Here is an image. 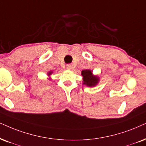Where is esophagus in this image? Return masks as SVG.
Instances as JSON below:
<instances>
[{
    "label": "esophagus",
    "mask_w": 146,
    "mask_h": 146,
    "mask_svg": "<svg viewBox=\"0 0 146 146\" xmlns=\"http://www.w3.org/2000/svg\"><path fill=\"white\" fill-rule=\"evenodd\" d=\"M71 67H72V65L71 64H67V65H66V68H67V69H71Z\"/></svg>",
    "instance_id": "obj_1"
}]
</instances>
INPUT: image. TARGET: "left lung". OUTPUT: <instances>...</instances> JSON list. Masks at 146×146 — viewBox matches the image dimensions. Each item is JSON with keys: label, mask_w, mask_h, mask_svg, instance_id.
Segmentation results:
<instances>
[{"label": "left lung", "mask_w": 146, "mask_h": 146, "mask_svg": "<svg viewBox=\"0 0 146 146\" xmlns=\"http://www.w3.org/2000/svg\"><path fill=\"white\" fill-rule=\"evenodd\" d=\"M82 75L84 77V84L92 87L94 86L98 82V78L96 76H93L90 70H83Z\"/></svg>", "instance_id": "obj_1"}]
</instances>
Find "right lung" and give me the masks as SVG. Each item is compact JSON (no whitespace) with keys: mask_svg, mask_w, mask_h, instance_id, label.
Wrapping results in <instances>:
<instances>
[{"mask_svg":"<svg viewBox=\"0 0 146 146\" xmlns=\"http://www.w3.org/2000/svg\"><path fill=\"white\" fill-rule=\"evenodd\" d=\"M51 73H52V72H50V73H48V75H50V74H51Z\"/></svg>","mask_w":146,"mask_h":146,"instance_id":"1","label":"right lung"}]
</instances>
